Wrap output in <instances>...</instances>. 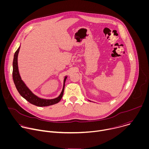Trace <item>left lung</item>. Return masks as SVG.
Segmentation results:
<instances>
[{"label":"left lung","instance_id":"left-lung-1","mask_svg":"<svg viewBox=\"0 0 149 149\" xmlns=\"http://www.w3.org/2000/svg\"><path fill=\"white\" fill-rule=\"evenodd\" d=\"M88 101H91H91H90V100H88Z\"/></svg>","mask_w":149,"mask_h":149}]
</instances>
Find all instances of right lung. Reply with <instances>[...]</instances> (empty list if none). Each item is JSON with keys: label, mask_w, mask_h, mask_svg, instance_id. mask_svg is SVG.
Masks as SVG:
<instances>
[{"label": "right lung", "mask_w": 149, "mask_h": 149, "mask_svg": "<svg viewBox=\"0 0 149 149\" xmlns=\"http://www.w3.org/2000/svg\"><path fill=\"white\" fill-rule=\"evenodd\" d=\"M20 48V45L19 46V47L18 48V49H17V51L15 52L14 54V58L13 61V72H12L13 82L19 93L20 94L21 96H22L23 98H24L28 102H29L31 104L38 106V107H46V106H49L59 102L63 96V91H64V87H65V82L68 76L66 75L64 78V79H63V88L61 94L58 97L53 99H44V98H41L38 97L31 91V90L26 86L25 83L24 82V81L20 77V75L19 72L18 63H17V57H18V54L19 52Z\"/></svg>", "instance_id": "obj_1"}]
</instances>
